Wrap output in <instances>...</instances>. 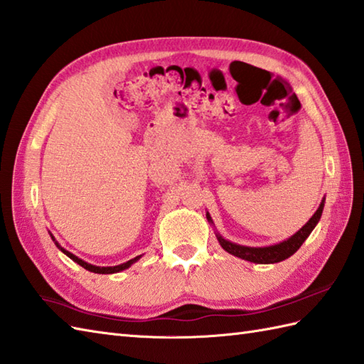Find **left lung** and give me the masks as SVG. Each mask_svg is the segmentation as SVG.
I'll return each instance as SVG.
<instances>
[{
    "mask_svg": "<svg viewBox=\"0 0 364 364\" xmlns=\"http://www.w3.org/2000/svg\"><path fill=\"white\" fill-rule=\"evenodd\" d=\"M322 210H323V200L319 205L318 211L313 214V218L308 220L296 235H292L289 239H286V241L280 244H274L269 247H245V245L230 242L227 239H223L220 235H215V236H218V241L222 245V249L231 255H235L237 258L250 261V262H257V264H274V262H280L286 258H289L291 255H294L300 249V245L305 242V239L310 236L314 227L318 225V222L322 215ZM206 219L213 222L210 214H206Z\"/></svg>",
    "mask_w": 364,
    "mask_h": 364,
    "instance_id": "8db88e82",
    "label": "left lung"
}]
</instances>
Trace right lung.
<instances>
[{"mask_svg": "<svg viewBox=\"0 0 364 364\" xmlns=\"http://www.w3.org/2000/svg\"><path fill=\"white\" fill-rule=\"evenodd\" d=\"M51 237H53V235H51ZM53 241H54V244H56V245L59 247L60 252H64L68 258L73 259L75 262H78V264H80L81 267H84V269H86V270H89V272H95V274H115V272H122V270L128 269L131 264H133V262H136L139 258H141V257H136V258L129 259V261H127V262H123V264H119V266H111V267H100V266L89 264V262L82 261L81 258L76 257V255H73V253H70V252H68V250H65L64 247H60V245L56 242V239H54V237H53Z\"/></svg>", "mask_w": 364, "mask_h": 364, "instance_id": "right-lung-1", "label": "right lung"}]
</instances>
